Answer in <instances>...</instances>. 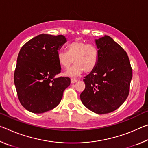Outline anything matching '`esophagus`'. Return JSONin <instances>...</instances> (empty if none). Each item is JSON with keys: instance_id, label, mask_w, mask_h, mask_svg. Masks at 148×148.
I'll use <instances>...</instances> for the list:
<instances>
[{"instance_id": "esophagus-1", "label": "esophagus", "mask_w": 148, "mask_h": 148, "mask_svg": "<svg viewBox=\"0 0 148 148\" xmlns=\"http://www.w3.org/2000/svg\"><path fill=\"white\" fill-rule=\"evenodd\" d=\"M77 81V79L76 78H71V83L72 84H74V83H76V82Z\"/></svg>"}]
</instances>
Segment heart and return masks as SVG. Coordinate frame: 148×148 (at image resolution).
Wrapping results in <instances>:
<instances>
[{
  "mask_svg": "<svg viewBox=\"0 0 148 148\" xmlns=\"http://www.w3.org/2000/svg\"><path fill=\"white\" fill-rule=\"evenodd\" d=\"M99 59V50L95 45L78 40L69 44L66 51L57 53V61L62 69L67 70L73 61L75 63L65 73L68 76H78L84 71L86 73L92 72L96 68Z\"/></svg>",
  "mask_w": 148,
  "mask_h": 148,
  "instance_id": "b5f03b06",
  "label": "heart"
}]
</instances>
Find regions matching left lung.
Wrapping results in <instances>:
<instances>
[{"instance_id": "8db88e82", "label": "left lung", "mask_w": 148, "mask_h": 148, "mask_svg": "<svg viewBox=\"0 0 148 148\" xmlns=\"http://www.w3.org/2000/svg\"><path fill=\"white\" fill-rule=\"evenodd\" d=\"M99 59L96 68L84 77L82 103L98 114H108L123 103L129 93L132 71L123 48L111 37L95 40Z\"/></svg>"}]
</instances>
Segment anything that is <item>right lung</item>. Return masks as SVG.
I'll return each mask as SVG.
<instances>
[{"label":"right lung","mask_w":148,"mask_h":148,"mask_svg":"<svg viewBox=\"0 0 148 148\" xmlns=\"http://www.w3.org/2000/svg\"><path fill=\"white\" fill-rule=\"evenodd\" d=\"M66 42L63 35L42 34L20 49L14 84L20 103L28 111L42 114L53 109L71 84L68 77H55L61 71L57 53Z\"/></svg>","instance_id":"1"}]
</instances>
